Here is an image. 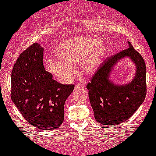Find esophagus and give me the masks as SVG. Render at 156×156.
Wrapping results in <instances>:
<instances>
[{
	"label": "esophagus",
	"mask_w": 156,
	"mask_h": 156,
	"mask_svg": "<svg viewBox=\"0 0 156 156\" xmlns=\"http://www.w3.org/2000/svg\"><path fill=\"white\" fill-rule=\"evenodd\" d=\"M83 88H84V86L82 85V84H80V83H76L75 84V89L76 90L83 89Z\"/></svg>",
	"instance_id": "1"
}]
</instances>
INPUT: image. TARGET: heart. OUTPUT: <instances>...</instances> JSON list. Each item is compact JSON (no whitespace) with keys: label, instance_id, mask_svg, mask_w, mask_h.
<instances>
[{"label":"heart","instance_id":"obj_1","mask_svg":"<svg viewBox=\"0 0 156 156\" xmlns=\"http://www.w3.org/2000/svg\"><path fill=\"white\" fill-rule=\"evenodd\" d=\"M105 51V43L101 38L76 36L57 45L54 51L57 59H46L45 68L59 81L67 83L73 73V65L77 62L82 72L95 73L102 63Z\"/></svg>","mask_w":156,"mask_h":156}]
</instances>
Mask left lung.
I'll use <instances>...</instances> for the list:
<instances>
[{
  "label": "left lung",
  "instance_id": "1",
  "mask_svg": "<svg viewBox=\"0 0 156 156\" xmlns=\"http://www.w3.org/2000/svg\"><path fill=\"white\" fill-rule=\"evenodd\" d=\"M128 48L107 58L87 86L96 121L114 126L132 116L146 96V66L143 58L128 42ZM129 58L135 65L133 78L126 84H116L111 74L116 64Z\"/></svg>",
  "mask_w": 156,
  "mask_h": 156
}]
</instances>
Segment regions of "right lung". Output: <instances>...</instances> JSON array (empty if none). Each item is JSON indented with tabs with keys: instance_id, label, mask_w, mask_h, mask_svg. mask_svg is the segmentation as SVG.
Returning a JSON list of instances; mask_svg holds the SVG:
<instances>
[{
	"instance_id": "obj_1",
	"label": "right lung",
	"mask_w": 156,
	"mask_h": 156,
	"mask_svg": "<svg viewBox=\"0 0 156 156\" xmlns=\"http://www.w3.org/2000/svg\"><path fill=\"white\" fill-rule=\"evenodd\" d=\"M43 51L35 42L20 54L11 72V100L28 124L47 131L62 125L74 85L52 79L43 66Z\"/></svg>"
}]
</instances>
